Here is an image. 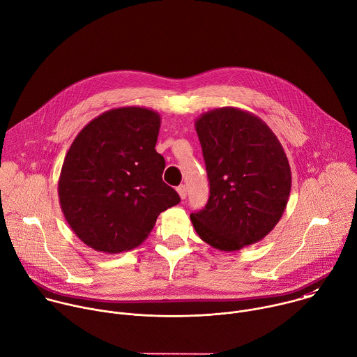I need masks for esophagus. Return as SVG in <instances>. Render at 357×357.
<instances>
[{
    "label": "esophagus",
    "instance_id": "34e87169",
    "mask_svg": "<svg viewBox=\"0 0 357 357\" xmlns=\"http://www.w3.org/2000/svg\"><path fill=\"white\" fill-rule=\"evenodd\" d=\"M176 192L179 193L181 199H185V197H186V186H185V185H179V186L176 188Z\"/></svg>",
    "mask_w": 357,
    "mask_h": 357
}]
</instances>
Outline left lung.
Here are the masks:
<instances>
[{
    "label": "left lung",
    "mask_w": 357,
    "mask_h": 357,
    "mask_svg": "<svg viewBox=\"0 0 357 357\" xmlns=\"http://www.w3.org/2000/svg\"><path fill=\"white\" fill-rule=\"evenodd\" d=\"M208 202L190 214L200 238L220 251L259 243L275 228L287 206L291 171L269 126L247 110L218 107L196 119Z\"/></svg>",
    "instance_id": "8db88e82"
}]
</instances>
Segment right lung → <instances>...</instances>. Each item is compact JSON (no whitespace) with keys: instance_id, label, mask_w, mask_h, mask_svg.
<instances>
[{"instance_id":"obj_1","label":"right lung","mask_w":357,"mask_h":357,"mask_svg":"<svg viewBox=\"0 0 357 357\" xmlns=\"http://www.w3.org/2000/svg\"><path fill=\"white\" fill-rule=\"evenodd\" d=\"M161 116L147 107L103 112L78 133L59 179L63 214L89 248L121 254L139 247L157 217L181 202L162 181L155 151Z\"/></svg>"}]
</instances>
